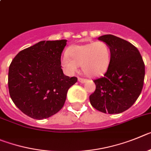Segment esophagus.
<instances>
[{
  "label": "esophagus",
  "mask_w": 151,
  "mask_h": 151,
  "mask_svg": "<svg viewBox=\"0 0 151 151\" xmlns=\"http://www.w3.org/2000/svg\"><path fill=\"white\" fill-rule=\"evenodd\" d=\"M78 81L80 83H83L86 82V79H84V78H81V77H79Z\"/></svg>",
  "instance_id": "1"
}]
</instances>
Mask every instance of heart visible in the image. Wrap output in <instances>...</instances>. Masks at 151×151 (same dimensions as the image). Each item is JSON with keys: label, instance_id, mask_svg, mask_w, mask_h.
<instances>
[{"label": "heart", "instance_id": "heart-1", "mask_svg": "<svg viewBox=\"0 0 151 151\" xmlns=\"http://www.w3.org/2000/svg\"><path fill=\"white\" fill-rule=\"evenodd\" d=\"M68 54L63 56L62 64L69 74L77 72L79 66H82L83 71L87 76L99 77L108 70L111 64V49L102 41L74 46L69 49Z\"/></svg>", "mask_w": 151, "mask_h": 151}]
</instances>
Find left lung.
<instances>
[{"label": "left lung", "mask_w": 151, "mask_h": 151, "mask_svg": "<svg viewBox=\"0 0 151 151\" xmlns=\"http://www.w3.org/2000/svg\"><path fill=\"white\" fill-rule=\"evenodd\" d=\"M109 46L111 64L104 77L95 80L96 87L89 96L93 108L104 114H120L131 107L142 92L145 68L138 49L112 35L99 37Z\"/></svg>", "instance_id": "left-lung-1"}]
</instances>
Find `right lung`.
<instances>
[{"mask_svg":"<svg viewBox=\"0 0 151 151\" xmlns=\"http://www.w3.org/2000/svg\"><path fill=\"white\" fill-rule=\"evenodd\" d=\"M67 40H42L22 50L9 68L8 87L22 112L43 119L59 112L69 88L77 81L63 74L61 55Z\"/></svg>","mask_w":151,"mask_h":151,"instance_id":"add662e5","label":"right lung"}]
</instances>
